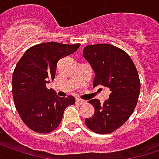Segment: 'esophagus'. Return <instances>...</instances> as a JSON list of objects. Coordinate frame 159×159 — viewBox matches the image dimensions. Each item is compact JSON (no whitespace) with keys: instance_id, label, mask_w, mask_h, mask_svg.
I'll list each match as a JSON object with an SVG mask.
<instances>
[{"instance_id":"1","label":"esophagus","mask_w":159,"mask_h":159,"mask_svg":"<svg viewBox=\"0 0 159 159\" xmlns=\"http://www.w3.org/2000/svg\"><path fill=\"white\" fill-rule=\"evenodd\" d=\"M76 103H77L78 105H80V106H82V105H85L87 102H86V101H84V100H82V99L77 98V99H76Z\"/></svg>"}]
</instances>
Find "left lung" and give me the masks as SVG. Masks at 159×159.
I'll use <instances>...</instances> for the list:
<instances>
[{"mask_svg":"<svg viewBox=\"0 0 159 159\" xmlns=\"http://www.w3.org/2000/svg\"><path fill=\"white\" fill-rule=\"evenodd\" d=\"M83 55L95 75L94 87L102 85L110 90L104 104L98 99L88 101L94 114L84 122L95 133L109 134L126 122L137 106L140 93L137 68L125 51L108 43L87 45Z\"/></svg>","mask_w":159,"mask_h":159,"instance_id":"obj_1","label":"left lung"}]
</instances>
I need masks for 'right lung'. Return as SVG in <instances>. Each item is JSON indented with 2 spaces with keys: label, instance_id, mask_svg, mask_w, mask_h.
Returning a JSON list of instances; mask_svg holds the SVG:
<instances>
[{
  "label": "right lung",
  "instance_id": "right-lung-1",
  "mask_svg": "<svg viewBox=\"0 0 159 159\" xmlns=\"http://www.w3.org/2000/svg\"><path fill=\"white\" fill-rule=\"evenodd\" d=\"M80 43L49 42L26 51L12 75V96L23 123L37 133H50L62 121L65 109L75 103L74 96L59 97L46 84L55 77L57 63L72 54Z\"/></svg>",
  "mask_w": 159,
  "mask_h": 159
}]
</instances>
